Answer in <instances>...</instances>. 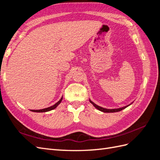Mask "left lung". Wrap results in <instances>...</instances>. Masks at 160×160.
<instances>
[{
  "mask_svg": "<svg viewBox=\"0 0 160 160\" xmlns=\"http://www.w3.org/2000/svg\"><path fill=\"white\" fill-rule=\"evenodd\" d=\"M89 101H90V103H91V104H93V105L94 106V107H95L96 109H98V110H99V111H102V112H104V113H114V112H118V111H122V110L125 109L126 108H128V106H129L130 105H132V104L133 103V102H132V103H131L130 104H129V105H126V106H125V107L120 108H117V109H106V108H102V107H100V106H99V105H96V104H95V103H93V101H92L90 99H89Z\"/></svg>",
  "mask_w": 160,
  "mask_h": 160,
  "instance_id": "1",
  "label": "left lung"
}]
</instances>
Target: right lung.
I'll list each match as a JSON object with an SVG mask.
<instances>
[{"label": "right lung", "mask_w": 160, "mask_h": 160, "mask_svg": "<svg viewBox=\"0 0 160 160\" xmlns=\"http://www.w3.org/2000/svg\"><path fill=\"white\" fill-rule=\"evenodd\" d=\"M62 100V98H61V99L58 101V102H57L55 105H53L52 106H51V107H49V108H45V109H38V110H33V109H31L30 111H33V112H37V113H41V112H47V111H51L52 109H55L58 105H59L61 103V101Z\"/></svg>", "instance_id": "obj_1"}]
</instances>
